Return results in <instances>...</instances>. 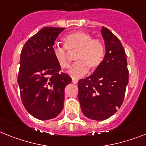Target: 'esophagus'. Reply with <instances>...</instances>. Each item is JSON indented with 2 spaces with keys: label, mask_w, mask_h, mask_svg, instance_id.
Instances as JSON below:
<instances>
[{
  "label": "esophagus",
  "mask_w": 146,
  "mask_h": 146,
  "mask_svg": "<svg viewBox=\"0 0 146 146\" xmlns=\"http://www.w3.org/2000/svg\"><path fill=\"white\" fill-rule=\"evenodd\" d=\"M72 82H73V84H77V83H78V79H72Z\"/></svg>",
  "instance_id": "obj_1"
}]
</instances>
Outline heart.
Returning a JSON list of instances; mask_svg holds the SVG:
<instances>
[{"label":"heart","mask_w":146,"mask_h":146,"mask_svg":"<svg viewBox=\"0 0 146 146\" xmlns=\"http://www.w3.org/2000/svg\"><path fill=\"white\" fill-rule=\"evenodd\" d=\"M64 46H56L52 50L55 59L59 67L66 69L69 67V52H77L76 63L70 68L68 73L73 78H79L100 67L104 56L105 46L99 39H93L90 34L82 31L73 32L63 39Z\"/></svg>","instance_id":"1"}]
</instances>
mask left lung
<instances>
[{
  "label": "left lung",
  "mask_w": 146,
  "mask_h": 146,
  "mask_svg": "<svg viewBox=\"0 0 146 146\" xmlns=\"http://www.w3.org/2000/svg\"><path fill=\"white\" fill-rule=\"evenodd\" d=\"M105 54L94 73L78 82L80 107L84 115L94 120L111 117L121 107L128 84V64L120 41L102 27Z\"/></svg>",
  "instance_id": "1"
}]
</instances>
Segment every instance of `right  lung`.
I'll return each mask as SVG.
<instances>
[{
  "label": "right lung",
  "mask_w": 146,
  "mask_h": 146,
  "mask_svg": "<svg viewBox=\"0 0 146 146\" xmlns=\"http://www.w3.org/2000/svg\"><path fill=\"white\" fill-rule=\"evenodd\" d=\"M64 28L44 27L32 36L21 50L18 83L26 110L35 118L47 120L62 112L64 88L72 79L60 73L52 50Z\"/></svg>",
  "instance_id": "right-lung-1"
}]
</instances>
